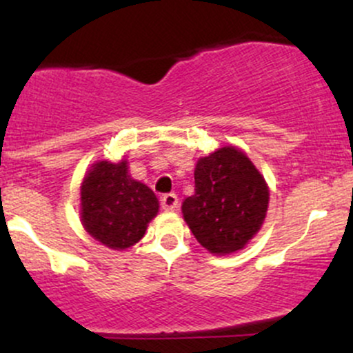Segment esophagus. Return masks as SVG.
<instances>
[{"label":"esophagus","mask_w":353,"mask_h":353,"mask_svg":"<svg viewBox=\"0 0 353 353\" xmlns=\"http://www.w3.org/2000/svg\"><path fill=\"white\" fill-rule=\"evenodd\" d=\"M161 205H163V209L165 210H174L179 205V199H177L176 194H164V196L161 197Z\"/></svg>","instance_id":"esophagus-1"}]
</instances>
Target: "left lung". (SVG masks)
<instances>
[{
    "mask_svg": "<svg viewBox=\"0 0 353 353\" xmlns=\"http://www.w3.org/2000/svg\"><path fill=\"white\" fill-rule=\"evenodd\" d=\"M194 181L196 192L182 202L194 237L217 255L242 249L265 219L269 189L264 177L244 152L228 145L199 159Z\"/></svg>",
    "mask_w": 353,
    "mask_h": 353,
    "instance_id": "left-lung-1",
    "label": "left lung"
}]
</instances>
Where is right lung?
<instances>
[{
  "mask_svg": "<svg viewBox=\"0 0 353 353\" xmlns=\"http://www.w3.org/2000/svg\"><path fill=\"white\" fill-rule=\"evenodd\" d=\"M128 163L92 165L81 185V221L96 241L123 250L143 239L159 209L148 185L128 174Z\"/></svg>",
  "mask_w": 353,
  "mask_h": 353,
  "instance_id": "right-lung-1",
  "label": "right lung"
}]
</instances>
